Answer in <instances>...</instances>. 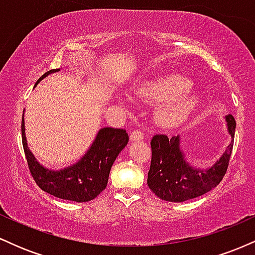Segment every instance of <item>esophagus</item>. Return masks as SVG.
I'll return each instance as SVG.
<instances>
[{
	"mask_svg": "<svg viewBox=\"0 0 255 255\" xmlns=\"http://www.w3.org/2000/svg\"><path fill=\"white\" fill-rule=\"evenodd\" d=\"M130 139L133 141H139V140L144 139V131L140 130V129H134L130 133Z\"/></svg>",
	"mask_w": 255,
	"mask_h": 255,
	"instance_id": "1",
	"label": "esophagus"
}]
</instances>
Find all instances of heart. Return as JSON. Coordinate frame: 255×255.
I'll return each mask as SVG.
<instances>
[{"label": "heart", "mask_w": 255, "mask_h": 255, "mask_svg": "<svg viewBox=\"0 0 255 255\" xmlns=\"http://www.w3.org/2000/svg\"><path fill=\"white\" fill-rule=\"evenodd\" d=\"M191 87L192 83L188 78L171 74L147 84L139 93L148 99L169 101L159 111V121L170 125L186 118L198 104L197 96L188 92Z\"/></svg>", "instance_id": "b5f03b06"}]
</instances>
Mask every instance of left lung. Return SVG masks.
<instances>
[{
  "label": "left lung",
  "mask_w": 255,
  "mask_h": 255,
  "mask_svg": "<svg viewBox=\"0 0 255 255\" xmlns=\"http://www.w3.org/2000/svg\"><path fill=\"white\" fill-rule=\"evenodd\" d=\"M231 137L235 136L236 121L233 115L227 118ZM234 142L221 159L206 171L189 166L180 151L178 136L169 137L156 134L151 139V165L147 175V186L162 200L182 203L210 192L217 187L227 174Z\"/></svg>",
  "instance_id": "left-lung-1"
}]
</instances>
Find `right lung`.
Wrapping results in <instances>:
<instances>
[{
	"label": "right lung",
	"mask_w": 255,
	"mask_h": 255,
	"mask_svg": "<svg viewBox=\"0 0 255 255\" xmlns=\"http://www.w3.org/2000/svg\"><path fill=\"white\" fill-rule=\"evenodd\" d=\"M57 71L60 69L46 72L38 79L36 85L46 75ZM21 134L28 170L39 188L56 198L78 203L93 200L107 188L111 166L129 139L127 131L122 128H102L90 150L77 164L64 170L52 171L38 164L28 150L24 118L21 121Z\"/></svg>",
	"instance_id": "right-lung-1"
}]
</instances>
